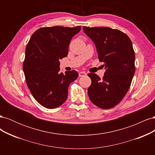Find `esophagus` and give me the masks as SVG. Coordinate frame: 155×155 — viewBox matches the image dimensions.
I'll use <instances>...</instances> for the list:
<instances>
[{"mask_svg": "<svg viewBox=\"0 0 155 155\" xmlns=\"http://www.w3.org/2000/svg\"><path fill=\"white\" fill-rule=\"evenodd\" d=\"M87 75L85 72H80L79 73V77H83V76H85Z\"/></svg>", "mask_w": 155, "mask_h": 155, "instance_id": "1", "label": "esophagus"}]
</instances>
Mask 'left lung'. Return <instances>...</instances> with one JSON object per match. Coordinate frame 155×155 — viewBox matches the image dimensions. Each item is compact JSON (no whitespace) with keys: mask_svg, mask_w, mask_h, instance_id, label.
<instances>
[{"mask_svg":"<svg viewBox=\"0 0 155 155\" xmlns=\"http://www.w3.org/2000/svg\"><path fill=\"white\" fill-rule=\"evenodd\" d=\"M94 43L100 61L106 69L102 79L89 73L92 81L88 94L92 104L104 109L115 107L129 91L135 72L133 44L125 33L108 27L83 28Z\"/></svg>","mask_w":155,"mask_h":155,"instance_id":"obj_1","label":"left lung"}]
</instances>
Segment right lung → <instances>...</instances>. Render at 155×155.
<instances>
[{
    "instance_id": "obj_1",
    "label": "right lung",
    "mask_w": 155,
    "mask_h": 155,
    "mask_svg": "<svg viewBox=\"0 0 155 155\" xmlns=\"http://www.w3.org/2000/svg\"><path fill=\"white\" fill-rule=\"evenodd\" d=\"M81 26L45 27L36 30L28 43L23 71L26 82L35 100L47 109L64 104L70 83L78 77L75 70L59 72V61L67 57L72 37Z\"/></svg>"
}]
</instances>
